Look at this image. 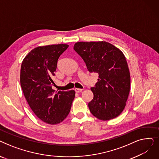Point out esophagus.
I'll return each mask as SVG.
<instances>
[{"label": "esophagus", "mask_w": 159, "mask_h": 159, "mask_svg": "<svg viewBox=\"0 0 159 159\" xmlns=\"http://www.w3.org/2000/svg\"><path fill=\"white\" fill-rule=\"evenodd\" d=\"M75 91L76 93H80L81 91H82V89H80V88H75Z\"/></svg>", "instance_id": "1"}]
</instances>
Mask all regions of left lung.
I'll list each match as a JSON object with an SVG mask.
<instances>
[{
  "mask_svg": "<svg viewBox=\"0 0 159 159\" xmlns=\"http://www.w3.org/2000/svg\"><path fill=\"white\" fill-rule=\"evenodd\" d=\"M73 49L90 73H98L95 87L91 88L93 98L90 112L99 120L116 118L126 105L130 91V73L123 53L105 41L78 42Z\"/></svg>",
  "mask_w": 159,
  "mask_h": 159,
  "instance_id": "1",
  "label": "left lung"
}]
</instances>
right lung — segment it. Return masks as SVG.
<instances>
[{"label":"right lung","mask_w":159,"mask_h":159,"mask_svg":"<svg viewBox=\"0 0 159 159\" xmlns=\"http://www.w3.org/2000/svg\"><path fill=\"white\" fill-rule=\"evenodd\" d=\"M64 44L39 46L25 57L21 64L20 81L24 95L39 119L57 124L68 115L75 91L52 89L57 61L68 48Z\"/></svg>","instance_id":"add662e5"}]
</instances>
